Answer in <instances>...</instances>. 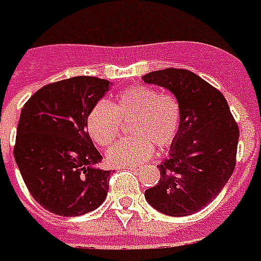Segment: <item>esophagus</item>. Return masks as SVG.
Returning <instances> with one entry per match:
<instances>
[{
	"label": "esophagus",
	"mask_w": 261,
	"mask_h": 261,
	"mask_svg": "<svg viewBox=\"0 0 261 261\" xmlns=\"http://www.w3.org/2000/svg\"><path fill=\"white\" fill-rule=\"evenodd\" d=\"M123 169H131V171H137V167H123Z\"/></svg>",
	"instance_id": "1"
}]
</instances>
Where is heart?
I'll return each instance as SVG.
<instances>
[{"label": "heart", "instance_id": "obj_1", "mask_svg": "<svg viewBox=\"0 0 261 261\" xmlns=\"http://www.w3.org/2000/svg\"><path fill=\"white\" fill-rule=\"evenodd\" d=\"M133 136L120 140L107 151V161L114 167H134L147 161L154 144L165 148L174 143L181 125L179 103L171 93L136 86L121 90L112 105L99 101L87 116V130L101 147H107L121 131V121L130 120Z\"/></svg>", "mask_w": 261, "mask_h": 261}]
</instances>
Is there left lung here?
Listing matches in <instances>:
<instances>
[{"label": "left lung", "mask_w": 261, "mask_h": 261, "mask_svg": "<svg viewBox=\"0 0 261 261\" xmlns=\"http://www.w3.org/2000/svg\"><path fill=\"white\" fill-rule=\"evenodd\" d=\"M148 85L167 89L179 103L181 125L160 164V181L145 191L158 212L187 216L211 203L232 176L239 127L223 94L185 69H164L143 76Z\"/></svg>", "instance_id": "left-lung-1"}]
</instances>
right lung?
Returning a JSON list of instances; mask_svg holds the SVG:
<instances>
[{"label": "right lung", "instance_id": "obj_1", "mask_svg": "<svg viewBox=\"0 0 261 261\" xmlns=\"http://www.w3.org/2000/svg\"><path fill=\"white\" fill-rule=\"evenodd\" d=\"M110 82L76 76L39 89L23 105L14 147L34 199L59 216H80L105 202L112 171L86 131L87 116Z\"/></svg>", "mask_w": 261, "mask_h": 261}]
</instances>
